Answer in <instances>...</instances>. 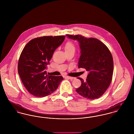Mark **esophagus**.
<instances>
[{"label": "esophagus", "mask_w": 134, "mask_h": 134, "mask_svg": "<svg viewBox=\"0 0 134 134\" xmlns=\"http://www.w3.org/2000/svg\"><path fill=\"white\" fill-rule=\"evenodd\" d=\"M65 78H67V79H69L70 80H73L75 79L74 77H70V76H65Z\"/></svg>", "instance_id": "esophagus-1"}]
</instances>
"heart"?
<instances>
[{
    "mask_svg": "<svg viewBox=\"0 0 134 134\" xmlns=\"http://www.w3.org/2000/svg\"><path fill=\"white\" fill-rule=\"evenodd\" d=\"M64 50H65V52L75 51V47L72 43H71V42H69L65 45Z\"/></svg>",
    "mask_w": 134,
    "mask_h": 134,
    "instance_id": "b5f03b06",
    "label": "heart"
}]
</instances>
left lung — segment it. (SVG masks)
<instances>
[{"mask_svg":"<svg viewBox=\"0 0 134 134\" xmlns=\"http://www.w3.org/2000/svg\"><path fill=\"white\" fill-rule=\"evenodd\" d=\"M66 36L79 42L81 55L78 68L88 71L86 81L77 78L81 81V85L76 91L87 99L99 98L106 92L112 81L113 72L112 54L107 46L97 38H87L81 35Z\"/></svg>","mask_w":134,"mask_h":134,"instance_id":"obj_1","label":"left lung"}]
</instances>
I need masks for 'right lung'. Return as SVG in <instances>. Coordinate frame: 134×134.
Returning <instances> with one entry per match:
<instances>
[{
    "label": "right lung",
    "instance_id": "1",
    "mask_svg": "<svg viewBox=\"0 0 134 134\" xmlns=\"http://www.w3.org/2000/svg\"><path fill=\"white\" fill-rule=\"evenodd\" d=\"M65 36H45L30 41L23 49L18 64L19 75L28 91L36 97H44L55 91L62 76H49L46 69L53 53Z\"/></svg>",
    "mask_w": 134,
    "mask_h": 134
}]
</instances>
